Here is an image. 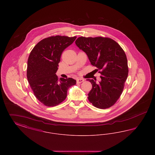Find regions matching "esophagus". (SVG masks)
<instances>
[{"label": "esophagus", "mask_w": 155, "mask_h": 155, "mask_svg": "<svg viewBox=\"0 0 155 155\" xmlns=\"http://www.w3.org/2000/svg\"><path fill=\"white\" fill-rule=\"evenodd\" d=\"M84 79H78V80H77V84H80V83L84 82Z\"/></svg>", "instance_id": "esophagus-1"}]
</instances>
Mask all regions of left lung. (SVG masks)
<instances>
[{"instance_id": "1", "label": "left lung", "mask_w": 155, "mask_h": 155, "mask_svg": "<svg viewBox=\"0 0 155 155\" xmlns=\"http://www.w3.org/2000/svg\"><path fill=\"white\" fill-rule=\"evenodd\" d=\"M75 44L87 54L91 64L101 70L99 83L96 80H87L92 85L88 94L89 101L99 109L110 107L121 96L128 77L125 52L109 38L79 37Z\"/></svg>"}]
</instances>
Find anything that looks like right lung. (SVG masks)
<instances>
[{"label": "right lung", "mask_w": 155, "mask_h": 155, "mask_svg": "<svg viewBox=\"0 0 155 155\" xmlns=\"http://www.w3.org/2000/svg\"><path fill=\"white\" fill-rule=\"evenodd\" d=\"M77 37L52 36L37 44L30 53L27 77L37 99L45 106L53 107L65 100L67 91L75 85L72 78L58 79L56 73L62 52Z\"/></svg>", "instance_id": "right-lung-1"}]
</instances>
